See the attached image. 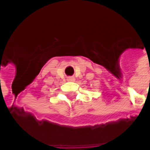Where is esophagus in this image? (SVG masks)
Here are the masks:
<instances>
[{
	"label": "esophagus",
	"mask_w": 150,
	"mask_h": 150,
	"mask_svg": "<svg viewBox=\"0 0 150 150\" xmlns=\"http://www.w3.org/2000/svg\"><path fill=\"white\" fill-rule=\"evenodd\" d=\"M68 81H75V78H74V77H69V78H68Z\"/></svg>",
	"instance_id": "34e87169"
}]
</instances>
